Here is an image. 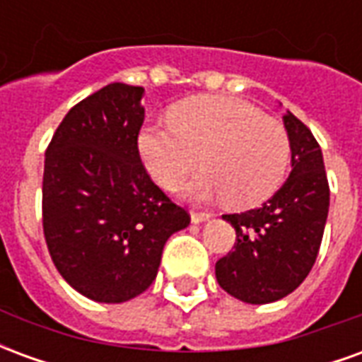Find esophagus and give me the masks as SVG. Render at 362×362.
I'll return each mask as SVG.
<instances>
[{"mask_svg": "<svg viewBox=\"0 0 362 362\" xmlns=\"http://www.w3.org/2000/svg\"><path fill=\"white\" fill-rule=\"evenodd\" d=\"M211 219V213H199V211H192V223H204V221Z\"/></svg>", "mask_w": 362, "mask_h": 362, "instance_id": "1", "label": "esophagus"}]
</instances>
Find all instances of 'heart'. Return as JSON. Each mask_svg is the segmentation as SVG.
I'll return each mask as SVG.
<instances>
[{
  "label": "heart",
  "mask_w": 362,
  "mask_h": 362,
  "mask_svg": "<svg viewBox=\"0 0 362 362\" xmlns=\"http://www.w3.org/2000/svg\"><path fill=\"white\" fill-rule=\"evenodd\" d=\"M137 149L153 180L174 188L199 160L207 166L182 192L192 199L227 197L233 207H256L277 192L291 160L279 122L258 106L223 95L192 96L176 104L170 124H145Z\"/></svg>",
  "instance_id": "obj_1"
}]
</instances>
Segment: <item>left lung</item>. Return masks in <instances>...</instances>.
Returning a JSON list of instances; mask_svg holds the SVG:
<instances>
[{"label": "left lung", "instance_id": "8db88e82", "mask_svg": "<svg viewBox=\"0 0 362 362\" xmlns=\"http://www.w3.org/2000/svg\"><path fill=\"white\" fill-rule=\"evenodd\" d=\"M291 143L287 182L258 209L223 215L236 230L235 250L215 264L219 285L248 304L275 303L293 293L318 256L329 186L318 141L300 119L283 116Z\"/></svg>", "mask_w": 362, "mask_h": 362}]
</instances>
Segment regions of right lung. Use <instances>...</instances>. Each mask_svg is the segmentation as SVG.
Here are the masks:
<instances>
[{"label":"right lung","instance_id":"1","mask_svg":"<svg viewBox=\"0 0 362 362\" xmlns=\"http://www.w3.org/2000/svg\"><path fill=\"white\" fill-rule=\"evenodd\" d=\"M145 89L110 83L67 112L46 149L42 227L54 266L96 303L118 304L155 281L170 235L189 225L137 149Z\"/></svg>","mask_w":362,"mask_h":362}]
</instances>
